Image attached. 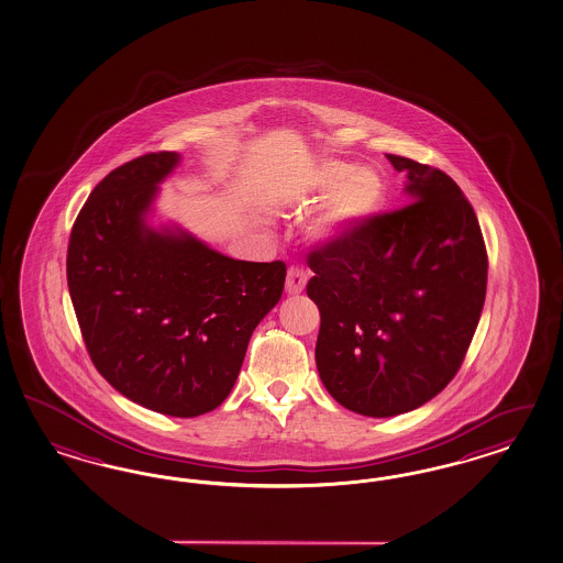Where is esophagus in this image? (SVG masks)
Returning a JSON list of instances; mask_svg holds the SVG:
<instances>
[{"mask_svg": "<svg viewBox=\"0 0 563 563\" xmlns=\"http://www.w3.org/2000/svg\"><path fill=\"white\" fill-rule=\"evenodd\" d=\"M306 282H308V275L302 272V269H289L288 277H286V291L291 294V296H296V294H300V291H305Z\"/></svg>", "mask_w": 563, "mask_h": 563, "instance_id": "1", "label": "esophagus"}]
</instances>
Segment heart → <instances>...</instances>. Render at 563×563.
<instances>
[{"instance_id":"heart-1","label":"heart","mask_w":563,"mask_h":563,"mask_svg":"<svg viewBox=\"0 0 563 563\" xmlns=\"http://www.w3.org/2000/svg\"><path fill=\"white\" fill-rule=\"evenodd\" d=\"M314 197H331L319 218L314 220V234L333 241L350 234L357 225L368 222L385 199V183L372 168H357L347 162H324L312 177Z\"/></svg>"}]
</instances>
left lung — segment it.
Here are the masks:
<instances>
[{"label": "left lung", "mask_w": 563, "mask_h": 563, "mask_svg": "<svg viewBox=\"0 0 563 563\" xmlns=\"http://www.w3.org/2000/svg\"><path fill=\"white\" fill-rule=\"evenodd\" d=\"M413 203L308 255L319 306L317 368L329 395L368 418L434 399L465 360L482 317L487 253L477 216L442 170L386 154Z\"/></svg>", "instance_id": "8db88e82"}]
</instances>
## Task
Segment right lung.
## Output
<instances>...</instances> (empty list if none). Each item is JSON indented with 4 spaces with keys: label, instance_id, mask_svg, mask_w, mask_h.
Returning a JSON list of instances; mask_svg holds the SVG:
<instances>
[{
    "label": "right lung",
    "instance_id": "add662e5",
    "mask_svg": "<svg viewBox=\"0 0 563 563\" xmlns=\"http://www.w3.org/2000/svg\"><path fill=\"white\" fill-rule=\"evenodd\" d=\"M178 162L145 154L98 183L71 228L67 286L107 383L145 409L197 418L230 395L286 263L236 261L178 225L147 224Z\"/></svg>",
    "mask_w": 563,
    "mask_h": 563
}]
</instances>
